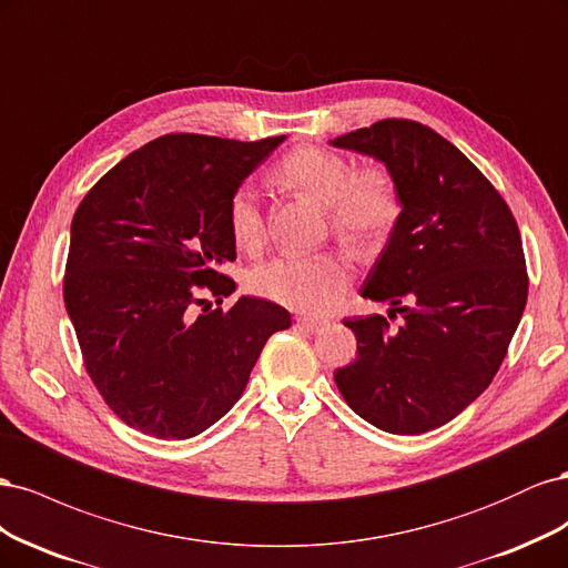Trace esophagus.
Returning <instances> with one entry per match:
<instances>
[{"label": "esophagus", "mask_w": 568, "mask_h": 568, "mask_svg": "<svg viewBox=\"0 0 568 568\" xmlns=\"http://www.w3.org/2000/svg\"><path fill=\"white\" fill-rule=\"evenodd\" d=\"M296 322H298V326H303V329L313 332V334H320V332L326 329V326H329V322L317 320V317H298Z\"/></svg>", "instance_id": "esophagus-1"}]
</instances>
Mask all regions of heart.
<instances>
[{
    "mask_svg": "<svg viewBox=\"0 0 568 568\" xmlns=\"http://www.w3.org/2000/svg\"><path fill=\"white\" fill-rule=\"evenodd\" d=\"M274 180L326 205V220L341 242L359 251L382 246L403 213L400 192L388 170H357L351 159L322 146H298L274 168ZM227 225L236 248L255 253L265 244V215L251 186H239L227 205ZM353 265L343 253L322 251L280 255L255 267L253 294L298 313L324 315L343 298Z\"/></svg>",
    "mask_w": 568,
    "mask_h": 568,
    "instance_id": "b5f03b06",
    "label": "heart"
}]
</instances>
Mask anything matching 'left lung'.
Masks as SVG:
<instances>
[{"mask_svg":"<svg viewBox=\"0 0 568 568\" xmlns=\"http://www.w3.org/2000/svg\"><path fill=\"white\" fill-rule=\"evenodd\" d=\"M332 146L382 161L403 201L359 288L403 324L348 320L357 357L334 372L336 386L382 432H432L488 388L517 332L528 296L517 220L455 144L415 120L386 118Z\"/></svg>","mask_w":568,"mask_h":568,"instance_id":"obj_1","label":"left lung"}]
</instances>
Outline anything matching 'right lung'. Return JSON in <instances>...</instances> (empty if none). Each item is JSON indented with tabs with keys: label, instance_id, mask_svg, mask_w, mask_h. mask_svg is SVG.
I'll list each match as a JSON object with an SVG mask.
<instances>
[{
	"label": "right lung",
	"instance_id": "obj_1",
	"mask_svg": "<svg viewBox=\"0 0 568 568\" xmlns=\"http://www.w3.org/2000/svg\"><path fill=\"white\" fill-rule=\"evenodd\" d=\"M284 142L163 134L132 151L82 199L63 301L101 398L146 436L184 440L242 398L265 341L288 329L282 305L234 291L227 205Z\"/></svg>",
	"mask_w": 568,
	"mask_h": 568
}]
</instances>
